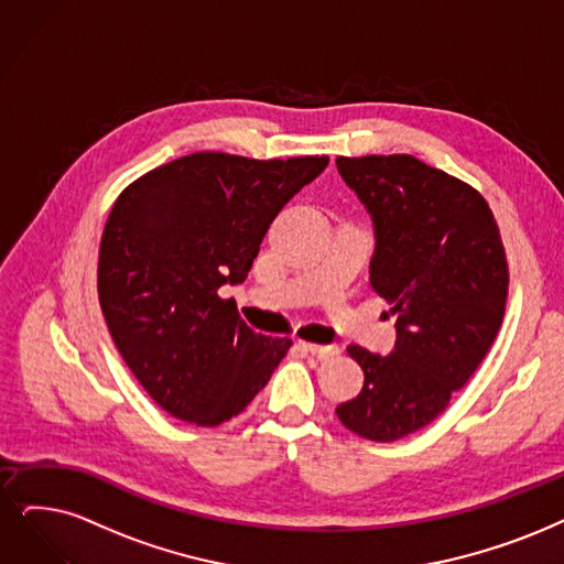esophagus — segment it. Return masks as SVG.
<instances>
[{
  "label": "esophagus",
  "instance_id": "esophagus-1",
  "mask_svg": "<svg viewBox=\"0 0 564 564\" xmlns=\"http://www.w3.org/2000/svg\"><path fill=\"white\" fill-rule=\"evenodd\" d=\"M301 347H303L305 351L314 354V356H319V358H330V356H337V354H340V347H335V345H314V343H301Z\"/></svg>",
  "mask_w": 564,
  "mask_h": 564
}]
</instances>
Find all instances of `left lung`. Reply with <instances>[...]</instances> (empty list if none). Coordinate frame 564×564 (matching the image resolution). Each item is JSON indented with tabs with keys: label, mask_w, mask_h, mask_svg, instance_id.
<instances>
[{
	"label": "left lung",
	"mask_w": 564,
	"mask_h": 564,
	"mask_svg": "<svg viewBox=\"0 0 564 564\" xmlns=\"http://www.w3.org/2000/svg\"><path fill=\"white\" fill-rule=\"evenodd\" d=\"M337 171L375 224L370 284L398 314L389 356L351 345L366 375L335 410L372 442L408 437L467 384L505 317L509 268L486 198L412 154L337 156Z\"/></svg>",
	"instance_id": "left-lung-1"
}]
</instances>
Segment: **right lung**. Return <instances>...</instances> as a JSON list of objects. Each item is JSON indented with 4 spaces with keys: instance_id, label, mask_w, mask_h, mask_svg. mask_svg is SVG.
<instances>
[{
    "instance_id": "1",
    "label": "right lung",
    "mask_w": 564,
    "mask_h": 564,
    "mask_svg": "<svg viewBox=\"0 0 564 564\" xmlns=\"http://www.w3.org/2000/svg\"><path fill=\"white\" fill-rule=\"evenodd\" d=\"M326 166L328 156L194 152L118 196L99 247V305L124 364L171 416H238L286 356L289 337L254 333L219 289L247 278L270 221Z\"/></svg>"
}]
</instances>
